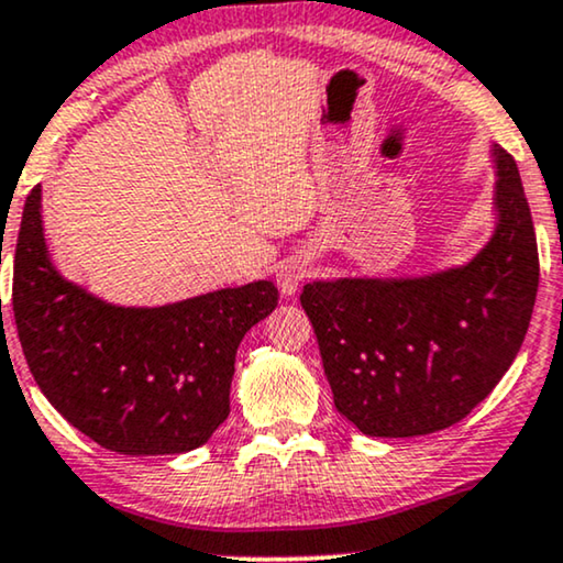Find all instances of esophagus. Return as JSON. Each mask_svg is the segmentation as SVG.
<instances>
[{
  "label": "esophagus",
  "instance_id": "obj_1",
  "mask_svg": "<svg viewBox=\"0 0 563 563\" xmlns=\"http://www.w3.org/2000/svg\"><path fill=\"white\" fill-rule=\"evenodd\" d=\"M309 260L303 257H290L286 262H280V267H277V288H280L283 296H296L298 286L309 277Z\"/></svg>",
  "mask_w": 563,
  "mask_h": 563
}]
</instances>
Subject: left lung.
<instances>
[{
  "instance_id": "obj_1",
  "label": "left lung",
  "mask_w": 563,
  "mask_h": 563,
  "mask_svg": "<svg viewBox=\"0 0 563 563\" xmlns=\"http://www.w3.org/2000/svg\"><path fill=\"white\" fill-rule=\"evenodd\" d=\"M497 227L466 265L306 283L301 306L342 417L371 438L461 422L505 376L538 294V244L512 156L494 144Z\"/></svg>"
}]
</instances>
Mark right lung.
Here are the masks:
<instances>
[{"label":"right lung","mask_w":563,"mask_h":563,"mask_svg":"<svg viewBox=\"0 0 563 563\" xmlns=\"http://www.w3.org/2000/svg\"><path fill=\"white\" fill-rule=\"evenodd\" d=\"M12 265L14 324L37 388L66 422L123 455L208 443L229 417L239 342L277 306L269 280L152 309L102 301L51 262L41 185L25 200Z\"/></svg>","instance_id":"right-lung-1"}]
</instances>
